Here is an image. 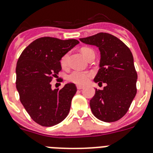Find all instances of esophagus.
Segmentation results:
<instances>
[{"label":"esophagus","instance_id":"esophagus-1","mask_svg":"<svg viewBox=\"0 0 153 153\" xmlns=\"http://www.w3.org/2000/svg\"><path fill=\"white\" fill-rule=\"evenodd\" d=\"M76 88H77V90H82V89L84 88V86H80V85H76Z\"/></svg>","mask_w":153,"mask_h":153}]
</instances>
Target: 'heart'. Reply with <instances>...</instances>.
<instances>
[{
    "label": "heart",
    "mask_w": 153,
    "mask_h": 153,
    "mask_svg": "<svg viewBox=\"0 0 153 153\" xmlns=\"http://www.w3.org/2000/svg\"><path fill=\"white\" fill-rule=\"evenodd\" d=\"M92 51L90 48L87 47H83L81 49V53L83 55L85 58L86 57V55ZM67 60H68V54H65L62 56L61 60H60V65L63 68L67 67ZM91 74L88 72H82V71H77V70H74L73 72L70 73L67 76V79L72 83H76V84L83 85L88 82L89 78H90Z\"/></svg>",
    "instance_id": "heart-1"
}]
</instances>
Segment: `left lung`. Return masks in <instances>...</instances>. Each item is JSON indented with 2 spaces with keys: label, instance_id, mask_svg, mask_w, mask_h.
<instances>
[{
  "label": "left lung",
  "instance_id": "obj_1",
  "mask_svg": "<svg viewBox=\"0 0 153 153\" xmlns=\"http://www.w3.org/2000/svg\"><path fill=\"white\" fill-rule=\"evenodd\" d=\"M86 44L99 47L100 69L94 78L103 90L96 89L90 101L93 114L101 121H117L127 113L136 94L137 73L129 48L117 36L99 33L79 39Z\"/></svg>",
  "mask_w": 153,
  "mask_h": 153
}]
</instances>
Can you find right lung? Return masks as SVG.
I'll return each mask as SVG.
<instances>
[{
	"label": "right lung",
	"instance_id": "1",
	"mask_svg": "<svg viewBox=\"0 0 153 153\" xmlns=\"http://www.w3.org/2000/svg\"><path fill=\"white\" fill-rule=\"evenodd\" d=\"M79 43L75 39L40 37L30 44L17 60L16 87L20 100L39 125H56L70 112L76 85L70 83L60 90H53L51 80L61 70L62 56Z\"/></svg>",
	"mask_w": 153,
	"mask_h": 153
}]
</instances>
